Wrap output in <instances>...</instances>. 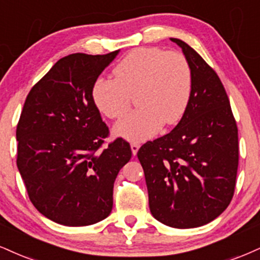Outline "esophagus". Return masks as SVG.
I'll use <instances>...</instances> for the list:
<instances>
[{
  "instance_id": "34e87169",
  "label": "esophagus",
  "mask_w": 260,
  "mask_h": 260,
  "mask_svg": "<svg viewBox=\"0 0 260 260\" xmlns=\"http://www.w3.org/2000/svg\"><path fill=\"white\" fill-rule=\"evenodd\" d=\"M139 148H140V145L138 143H131V149H132V154L133 155H137V152H138Z\"/></svg>"
}]
</instances>
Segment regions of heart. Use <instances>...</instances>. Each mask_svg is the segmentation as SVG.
Listing matches in <instances>:
<instances>
[{
	"label": "heart",
	"instance_id": "b5f03b06",
	"mask_svg": "<svg viewBox=\"0 0 260 260\" xmlns=\"http://www.w3.org/2000/svg\"><path fill=\"white\" fill-rule=\"evenodd\" d=\"M115 79L100 76L92 86V99L109 118H121L136 95L139 106L115 126L122 138L143 142L162 124L177 123L185 111L192 87V71L185 55L157 47L134 49L114 69Z\"/></svg>",
	"mask_w": 260,
	"mask_h": 260
}]
</instances>
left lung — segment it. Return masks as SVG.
Returning <instances> with one entry per match:
<instances>
[{
    "label": "left lung",
    "instance_id": "1",
    "mask_svg": "<svg viewBox=\"0 0 260 260\" xmlns=\"http://www.w3.org/2000/svg\"><path fill=\"white\" fill-rule=\"evenodd\" d=\"M171 41L191 67V95L174 129L146 142L137 155L155 219L190 229L214 220L229 206L236 185L239 136L217 73L184 41Z\"/></svg>",
    "mask_w": 260,
    "mask_h": 260
}]
</instances>
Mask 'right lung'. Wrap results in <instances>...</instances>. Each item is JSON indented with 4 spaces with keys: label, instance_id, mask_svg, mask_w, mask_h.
<instances>
[{
    "label": "right lung",
    "instance_id": "right-lung-1",
    "mask_svg": "<svg viewBox=\"0 0 260 260\" xmlns=\"http://www.w3.org/2000/svg\"><path fill=\"white\" fill-rule=\"evenodd\" d=\"M120 51L61 58L31 88L17 126V166L30 201L55 223L84 226L112 209L118 172L132 157L122 138L100 149L109 128L92 86Z\"/></svg>",
    "mask_w": 260,
    "mask_h": 260
}]
</instances>
